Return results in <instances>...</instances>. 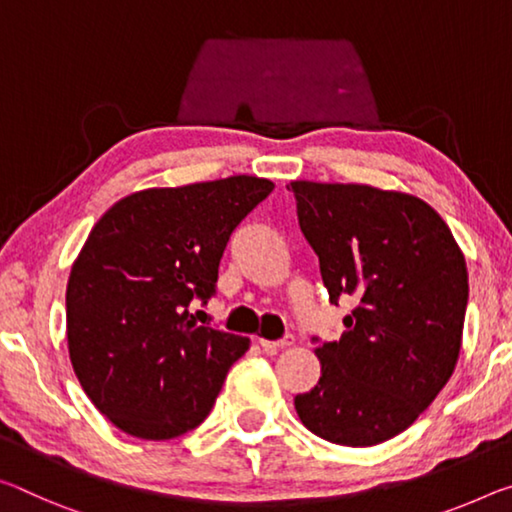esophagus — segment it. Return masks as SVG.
<instances>
[{"instance_id": "34e87169", "label": "esophagus", "mask_w": 512, "mask_h": 512, "mask_svg": "<svg viewBox=\"0 0 512 512\" xmlns=\"http://www.w3.org/2000/svg\"><path fill=\"white\" fill-rule=\"evenodd\" d=\"M291 344H294V337H291V335L282 337V339H264V337H259V346H262L264 351H269V353L280 351V348H287Z\"/></svg>"}]
</instances>
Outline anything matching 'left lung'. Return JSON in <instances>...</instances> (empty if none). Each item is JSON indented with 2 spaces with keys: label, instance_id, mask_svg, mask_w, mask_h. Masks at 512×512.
<instances>
[{
  "label": "left lung",
  "instance_id": "left-lung-1",
  "mask_svg": "<svg viewBox=\"0 0 512 512\" xmlns=\"http://www.w3.org/2000/svg\"><path fill=\"white\" fill-rule=\"evenodd\" d=\"M298 223L332 303L355 298L339 342L314 348L321 378L294 399L314 435L373 446L403 433L456 369L469 296L449 225L412 193L291 182Z\"/></svg>",
  "mask_w": 512,
  "mask_h": 512
}]
</instances>
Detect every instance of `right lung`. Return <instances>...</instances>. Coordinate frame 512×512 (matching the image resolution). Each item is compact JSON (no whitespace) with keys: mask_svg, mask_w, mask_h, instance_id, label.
<instances>
[{"mask_svg":"<svg viewBox=\"0 0 512 512\" xmlns=\"http://www.w3.org/2000/svg\"><path fill=\"white\" fill-rule=\"evenodd\" d=\"M253 175L154 186L120 198L88 234L66 289L72 369L120 431L173 440L207 419L250 339L198 326L223 250L273 191Z\"/></svg>","mask_w":512,"mask_h":512,"instance_id":"obj_1","label":"right lung"}]
</instances>
